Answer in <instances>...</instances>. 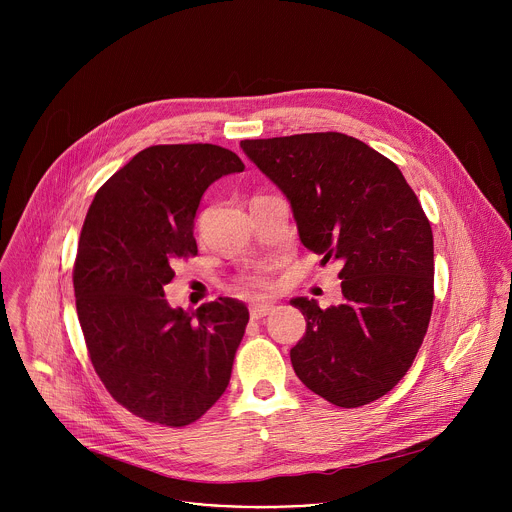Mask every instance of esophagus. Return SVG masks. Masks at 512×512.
<instances>
[{
	"mask_svg": "<svg viewBox=\"0 0 512 512\" xmlns=\"http://www.w3.org/2000/svg\"><path fill=\"white\" fill-rule=\"evenodd\" d=\"M273 310H275V306L269 304V302H253L251 308H249L253 320H259V318H263V316H269Z\"/></svg>",
	"mask_w": 512,
	"mask_h": 512,
	"instance_id": "34e87169",
	"label": "esophagus"
}]
</instances>
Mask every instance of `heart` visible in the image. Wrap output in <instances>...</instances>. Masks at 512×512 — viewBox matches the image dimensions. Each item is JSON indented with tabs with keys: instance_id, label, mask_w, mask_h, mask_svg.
I'll return each instance as SVG.
<instances>
[{
	"instance_id": "heart-1",
	"label": "heart",
	"mask_w": 512,
	"mask_h": 512,
	"mask_svg": "<svg viewBox=\"0 0 512 512\" xmlns=\"http://www.w3.org/2000/svg\"><path fill=\"white\" fill-rule=\"evenodd\" d=\"M265 267L263 269H259V271H255L253 275H249L247 279H245V283L247 285H253V287H267L269 285V279L265 277Z\"/></svg>"
}]
</instances>
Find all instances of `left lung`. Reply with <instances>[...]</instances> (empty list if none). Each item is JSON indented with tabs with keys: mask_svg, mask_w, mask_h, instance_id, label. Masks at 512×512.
Wrapping results in <instances>:
<instances>
[{
	"mask_svg": "<svg viewBox=\"0 0 512 512\" xmlns=\"http://www.w3.org/2000/svg\"><path fill=\"white\" fill-rule=\"evenodd\" d=\"M285 194L304 247L342 263V304L294 298L300 381L338 407L367 405L409 371L433 308V235L401 170L344 133L241 141Z\"/></svg>",
	"mask_w": 512,
	"mask_h": 512,
	"instance_id": "1",
	"label": "left lung"
}]
</instances>
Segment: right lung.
<instances>
[{
    "label": "right lung",
    "mask_w": 512,
    "mask_h": 512,
    "mask_svg": "<svg viewBox=\"0 0 512 512\" xmlns=\"http://www.w3.org/2000/svg\"><path fill=\"white\" fill-rule=\"evenodd\" d=\"M245 164L212 143L152 145L95 194L72 283L91 362L133 415L182 427L225 393L249 310L218 298L170 308L164 285L196 255L194 218L206 188Z\"/></svg>",
    "instance_id": "right-lung-1"
}]
</instances>
